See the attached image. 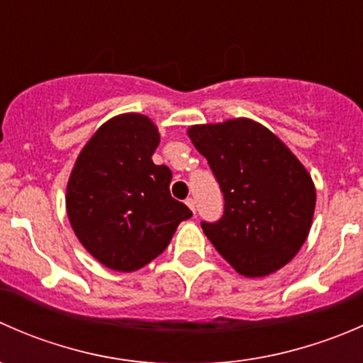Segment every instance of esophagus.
I'll use <instances>...</instances> for the list:
<instances>
[{
    "label": "esophagus",
    "mask_w": 363,
    "mask_h": 363,
    "mask_svg": "<svg viewBox=\"0 0 363 363\" xmlns=\"http://www.w3.org/2000/svg\"><path fill=\"white\" fill-rule=\"evenodd\" d=\"M186 205H188V207L191 208L193 212H195V200H193V199H188V200H186Z\"/></svg>",
    "instance_id": "1"
}]
</instances>
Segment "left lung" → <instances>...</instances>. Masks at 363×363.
Wrapping results in <instances>:
<instances>
[{
	"label": "left lung",
	"mask_w": 363,
	"mask_h": 363,
	"mask_svg": "<svg viewBox=\"0 0 363 363\" xmlns=\"http://www.w3.org/2000/svg\"><path fill=\"white\" fill-rule=\"evenodd\" d=\"M219 182L225 212L202 221L203 233L239 274L269 276L286 265L309 235L316 189L296 156L251 119L188 130Z\"/></svg>",
	"instance_id": "1"
}]
</instances>
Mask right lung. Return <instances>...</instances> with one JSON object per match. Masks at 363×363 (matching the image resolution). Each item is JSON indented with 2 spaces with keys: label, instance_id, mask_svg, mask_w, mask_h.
Returning <instances> with one entry per match:
<instances>
[{
  "label": "right lung",
  "instance_id": "right-lung-1",
  "mask_svg": "<svg viewBox=\"0 0 363 363\" xmlns=\"http://www.w3.org/2000/svg\"><path fill=\"white\" fill-rule=\"evenodd\" d=\"M156 124L121 113L98 128L75 161L67 212L77 239L100 263L133 272L160 256L191 211L170 195L172 172L152 163Z\"/></svg>",
  "mask_w": 363,
  "mask_h": 363
}]
</instances>
